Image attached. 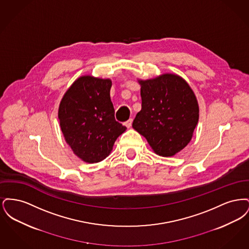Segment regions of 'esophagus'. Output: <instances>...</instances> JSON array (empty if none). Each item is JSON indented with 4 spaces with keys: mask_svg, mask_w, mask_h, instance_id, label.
<instances>
[{
    "mask_svg": "<svg viewBox=\"0 0 249 249\" xmlns=\"http://www.w3.org/2000/svg\"><path fill=\"white\" fill-rule=\"evenodd\" d=\"M131 123H132V119H130L129 120H127L126 122H124V125L127 127V128H130L131 126Z\"/></svg>",
    "mask_w": 249,
    "mask_h": 249,
    "instance_id": "1",
    "label": "esophagus"
}]
</instances>
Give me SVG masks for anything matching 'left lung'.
I'll return each instance as SVG.
<instances>
[{"mask_svg": "<svg viewBox=\"0 0 249 249\" xmlns=\"http://www.w3.org/2000/svg\"><path fill=\"white\" fill-rule=\"evenodd\" d=\"M141 84L142 109L132 122L155 152L170 157L191 140L198 123L199 107L188 83L166 73Z\"/></svg>", "mask_w": 249, "mask_h": 249, "instance_id": "obj_1", "label": "left lung"}]
</instances>
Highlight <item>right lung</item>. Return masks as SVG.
Wrapping results in <instances>:
<instances>
[{"label": "right lung", "mask_w": 249, "mask_h": 249, "mask_svg": "<svg viewBox=\"0 0 249 249\" xmlns=\"http://www.w3.org/2000/svg\"><path fill=\"white\" fill-rule=\"evenodd\" d=\"M110 79L90 75L78 78L59 107L60 129L73 153L84 161L105 160L126 127L115 119L110 99Z\"/></svg>", "instance_id": "obj_1"}]
</instances>
